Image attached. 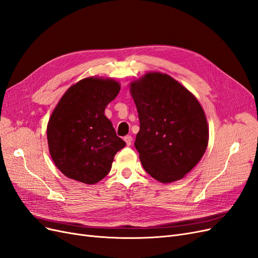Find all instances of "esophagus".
<instances>
[{
	"label": "esophagus",
	"instance_id": "1",
	"mask_svg": "<svg viewBox=\"0 0 258 258\" xmlns=\"http://www.w3.org/2000/svg\"><path fill=\"white\" fill-rule=\"evenodd\" d=\"M123 140H124V142H126L127 146L131 145V143H132V137L131 136H126L123 138Z\"/></svg>",
	"mask_w": 258,
	"mask_h": 258
}]
</instances>
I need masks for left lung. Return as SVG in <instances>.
<instances>
[{
	"mask_svg": "<svg viewBox=\"0 0 258 258\" xmlns=\"http://www.w3.org/2000/svg\"><path fill=\"white\" fill-rule=\"evenodd\" d=\"M130 91L140 120L135 146L143 168L161 183L181 179L208 146V122L198 100L161 73H147Z\"/></svg>",
	"mask_w": 258,
	"mask_h": 258,
	"instance_id": "obj_1",
	"label": "left lung"
}]
</instances>
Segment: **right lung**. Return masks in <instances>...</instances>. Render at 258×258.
<instances>
[{"label":"right lung","instance_id":"1","mask_svg":"<svg viewBox=\"0 0 258 258\" xmlns=\"http://www.w3.org/2000/svg\"><path fill=\"white\" fill-rule=\"evenodd\" d=\"M119 90L113 80L88 77L59 101L48 121L47 140L54 165L66 176L96 184L110 172L115 154L126 145L104 115Z\"/></svg>","mask_w":258,"mask_h":258}]
</instances>
